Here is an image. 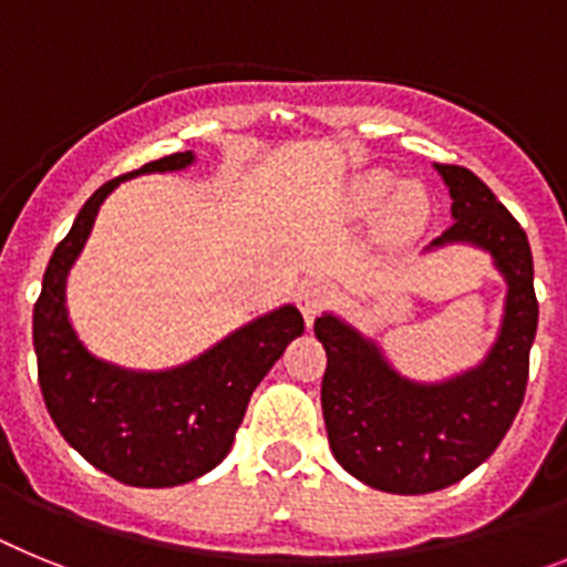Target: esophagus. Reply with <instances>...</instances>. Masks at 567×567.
Listing matches in <instances>:
<instances>
[{
    "label": "esophagus",
    "instance_id": "1",
    "mask_svg": "<svg viewBox=\"0 0 567 567\" xmlns=\"http://www.w3.org/2000/svg\"><path fill=\"white\" fill-rule=\"evenodd\" d=\"M329 298H332V292H329V287L323 284V280H309L307 287L300 289L298 307H300V312H303V318H307V323H312V320L323 312V307L329 303Z\"/></svg>",
    "mask_w": 567,
    "mask_h": 567
}]
</instances>
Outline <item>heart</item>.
I'll use <instances>...</instances> for the list:
<instances>
[{"label": "heart", "mask_w": 567, "mask_h": 567, "mask_svg": "<svg viewBox=\"0 0 567 567\" xmlns=\"http://www.w3.org/2000/svg\"><path fill=\"white\" fill-rule=\"evenodd\" d=\"M394 187V178L389 173H365L360 175L352 187L354 209L360 213H372L385 202L388 193ZM385 224L394 233H409L425 218V195L417 184H400L394 189L393 198L385 204Z\"/></svg>", "instance_id": "obj_1"}]
</instances>
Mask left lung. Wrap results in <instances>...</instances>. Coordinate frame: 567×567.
I'll return each mask as SVG.
<instances>
[{"label": "left lung", "mask_w": 567, "mask_h": 567, "mask_svg": "<svg viewBox=\"0 0 567 567\" xmlns=\"http://www.w3.org/2000/svg\"><path fill=\"white\" fill-rule=\"evenodd\" d=\"M434 167L452 195L454 224L432 247L474 244L508 284L503 327L483 363L443 383H417L340 318L315 320L327 349L320 405L329 449L352 477L392 494L454 485L494 454L523 405L539 318L525 229L471 169Z\"/></svg>", "instance_id": "obj_1"}]
</instances>
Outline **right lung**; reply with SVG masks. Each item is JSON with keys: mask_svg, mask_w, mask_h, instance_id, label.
Masks as SVG:
<instances>
[{"mask_svg": "<svg viewBox=\"0 0 567 567\" xmlns=\"http://www.w3.org/2000/svg\"><path fill=\"white\" fill-rule=\"evenodd\" d=\"M193 162L189 150L164 155L90 195L50 255L33 307V349L50 417L90 465L138 488L189 483L221 463L255 385L303 334V318L287 303L167 372H130L93 358L76 338L64 307V280L102 202L133 175L169 173Z\"/></svg>", "mask_w": 567, "mask_h": 567, "instance_id": "add662e5", "label": "right lung"}]
</instances>
